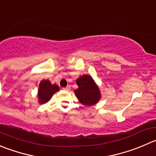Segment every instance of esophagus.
<instances>
[{
    "label": "esophagus",
    "instance_id": "esophagus-1",
    "mask_svg": "<svg viewBox=\"0 0 156 156\" xmlns=\"http://www.w3.org/2000/svg\"><path fill=\"white\" fill-rule=\"evenodd\" d=\"M62 89L64 90H69L71 89V87H70V86H67V87H63Z\"/></svg>",
    "mask_w": 156,
    "mask_h": 156
}]
</instances>
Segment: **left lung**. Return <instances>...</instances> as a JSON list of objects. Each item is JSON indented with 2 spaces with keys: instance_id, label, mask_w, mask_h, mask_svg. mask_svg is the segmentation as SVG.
I'll list each match as a JSON object with an SVG mask.
<instances>
[{
  "instance_id": "obj_1",
  "label": "left lung",
  "mask_w": 156,
  "mask_h": 156,
  "mask_svg": "<svg viewBox=\"0 0 156 156\" xmlns=\"http://www.w3.org/2000/svg\"><path fill=\"white\" fill-rule=\"evenodd\" d=\"M76 84L78 87L74 92L81 104L90 107L98 104L101 98V90L91 76L81 75L76 80Z\"/></svg>"
}]
</instances>
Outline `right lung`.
Segmentation results:
<instances>
[{"label": "right lung", "instance_id": "right-lung-1", "mask_svg": "<svg viewBox=\"0 0 156 156\" xmlns=\"http://www.w3.org/2000/svg\"><path fill=\"white\" fill-rule=\"evenodd\" d=\"M59 90V87L56 84H52L49 80H42L39 84L37 98L38 102L40 104L47 103L52 95Z\"/></svg>", "mask_w": 156, "mask_h": 156}]
</instances>
